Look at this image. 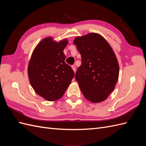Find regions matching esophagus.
I'll use <instances>...</instances> for the list:
<instances>
[{
  "instance_id": "1",
  "label": "esophagus",
  "mask_w": 146,
  "mask_h": 146,
  "mask_svg": "<svg viewBox=\"0 0 146 146\" xmlns=\"http://www.w3.org/2000/svg\"><path fill=\"white\" fill-rule=\"evenodd\" d=\"M71 67H72V68L73 70L74 71V72H76V66H72Z\"/></svg>"
}]
</instances>
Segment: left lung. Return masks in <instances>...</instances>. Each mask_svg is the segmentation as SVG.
Listing matches in <instances>:
<instances>
[{
    "mask_svg": "<svg viewBox=\"0 0 146 146\" xmlns=\"http://www.w3.org/2000/svg\"><path fill=\"white\" fill-rule=\"evenodd\" d=\"M82 57L76 78L85 98L93 103L101 102L113 91L119 67L116 56L100 35L90 33L74 40Z\"/></svg>",
    "mask_w": 146,
    "mask_h": 146,
    "instance_id": "obj_1",
    "label": "left lung"
}]
</instances>
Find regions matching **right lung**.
Returning a JSON list of instances; mask_svg holds the SVG:
<instances>
[{
  "mask_svg": "<svg viewBox=\"0 0 146 146\" xmlns=\"http://www.w3.org/2000/svg\"><path fill=\"white\" fill-rule=\"evenodd\" d=\"M68 39L58 42L43 39L34 49L28 66L30 83L36 93L48 101L61 98L71 83L74 72L65 63L63 50Z\"/></svg>",
  "mask_w": 146,
  "mask_h": 146,
  "instance_id": "add662e5",
  "label": "right lung"
}]
</instances>
